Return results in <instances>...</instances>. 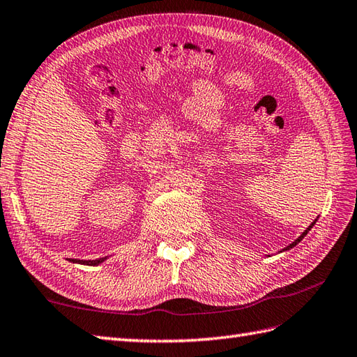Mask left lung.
<instances>
[{"mask_svg": "<svg viewBox=\"0 0 357 357\" xmlns=\"http://www.w3.org/2000/svg\"><path fill=\"white\" fill-rule=\"evenodd\" d=\"M314 222H316V221H314ZM314 222H312V225H311V226H310L308 229H306V230H305V232H303L302 235H300V236H298V238H297V240H296L294 243H291V244H289V246H288V248H284L283 250H288V249H291V248H294V246H296V244H298L300 241H302V240L305 238V235H306V234H308V232H310V230H311V227L314 226Z\"/></svg>", "mask_w": 357, "mask_h": 357, "instance_id": "8db88e82", "label": "left lung"}]
</instances>
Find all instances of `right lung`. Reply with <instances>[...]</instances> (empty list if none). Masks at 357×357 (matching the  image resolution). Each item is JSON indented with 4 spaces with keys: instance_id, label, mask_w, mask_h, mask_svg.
Here are the masks:
<instances>
[{
    "instance_id": "1",
    "label": "right lung",
    "mask_w": 357,
    "mask_h": 357,
    "mask_svg": "<svg viewBox=\"0 0 357 357\" xmlns=\"http://www.w3.org/2000/svg\"><path fill=\"white\" fill-rule=\"evenodd\" d=\"M105 260H107V258H97V260H75V258H69V261L79 263V264H86V266H96V264H100Z\"/></svg>"
}]
</instances>
